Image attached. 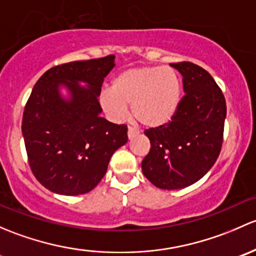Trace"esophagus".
I'll list each match as a JSON object with an SVG mask.
<instances>
[{"label": "esophagus", "mask_w": 256, "mask_h": 256, "mask_svg": "<svg viewBox=\"0 0 256 256\" xmlns=\"http://www.w3.org/2000/svg\"><path fill=\"white\" fill-rule=\"evenodd\" d=\"M139 132L136 130V129H134L133 127H128V138L129 139H133L134 136H138Z\"/></svg>", "instance_id": "34e87169"}]
</instances>
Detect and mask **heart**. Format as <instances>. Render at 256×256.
Here are the masks:
<instances>
[{
  "instance_id": "1",
  "label": "heart",
  "mask_w": 256,
  "mask_h": 256,
  "mask_svg": "<svg viewBox=\"0 0 256 256\" xmlns=\"http://www.w3.org/2000/svg\"><path fill=\"white\" fill-rule=\"evenodd\" d=\"M182 84L178 71L168 66L127 69L112 82V91L101 94V106L114 120L127 116V104L140 124L159 128L168 124L180 108Z\"/></svg>"
}]
</instances>
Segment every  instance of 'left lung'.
<instances>
[{"mask_svg":"<svg viewBox=\"0 0 256 256\" xmlns=\"http://www.w3.org/2000/svg\"><path fill=\"white\" fill-rule=\"evenodd\" d=\"M170 65L182 75L185 96L168 124L146 130L150 152L142 170L154 186L180 190L201 180L218 159L226 106L206 70L188 62Z\"/></svg>","mask_w":256,"mask_h":256,"instance_id":"1","label":"left lung"}]
</instances>
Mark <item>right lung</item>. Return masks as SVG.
<instances>
[{
  "label": "right lung",
  "instance_id": "right-lung-1",
  "mask_svg": "<svg viewBox=\"0 0 256 256\" xmlns=\"http://www.w3.org/2000/svg\"><path fill=\"white\" fill-rule=\"evenodd\" d=\"M114 65V55L71 62L46 71L34 85L22 134L34 176L52 192L88 194L104 176L113 152L128 142L127 126L100 116L102 84Z\"/></svg>",
  "mask_w": 256,
  "mask_h": 256
}]
</instances>
